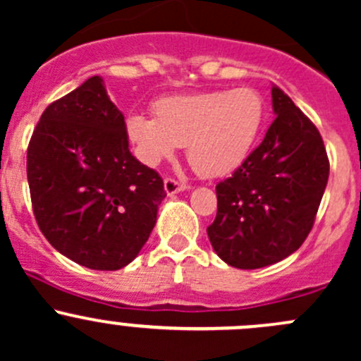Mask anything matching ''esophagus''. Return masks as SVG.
Listing matches in <instances>:
<instances>
[{
    "label": "esophagus",
    "instance_id": "obj_1",
    "mask_svg": "<svg viewBox=\"0 0 361 361\" xmlns=\"http://www.w3.org/2000/svg\"><path fill=\"white\" fill-rule=\"evenodd\" d=\"M164 190H166L167 195H174L178 194V192L187 190V185L180 183V181H176L174 178H166V180H164Z\"/></svg>",
    "mask_w": 361,
    "mask_h": 361
}]
</instances>
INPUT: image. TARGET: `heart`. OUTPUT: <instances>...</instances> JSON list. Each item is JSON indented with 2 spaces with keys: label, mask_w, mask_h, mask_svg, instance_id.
<instances>
[{
  "label": "heart",
  "mask_w": 361,
  "mask_h": 361,
  "mask_svg": "<svg viewBox=\"0 0 361 361\" xmlns=\"http://www.w3.org/2000/svg\"><path fill=\"white\" fill-rule=\"evenodd\" d=\"M155 118L130 113L127 137L147 166L187 147L190 166L202 176H224L248 157L265 120V101L253 87L162 97Z\"/></svg>",
  "instance_id": "heart-1"
}]
</instances>
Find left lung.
<instances>
[{
	"instance_id": "8db88e82",
	"label": "left lung",
	"mask_w": 361,
	"mask_h": 361,
	"mask_svg": "<svg viewBox=\"0 0 361 361\" xmlns=\"http://www.w3.org/2000/svg\"><path fill=\"white\" fill-rule=\"evenodd\" d=\"M274 122L231 178L216 185L218 211L207 238L238 269H260L290 257L305 241L329 181L322 134L279 87Z\"/></svg>"
}]
</instances>
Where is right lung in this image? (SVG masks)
Segmentation results:
<instances>
[{
  "mask_svg": "<svg viewBox=\"0 0 361 361\" xmlns=\"http://www.w3.org/2000/svg\"><path fill=\"white\" fill-rule=\"evenodd\" d=\"M32 211L47 241L94 271H118L150 238L164 181L129 152L101 76L47 106L27 148Z\"/></svg>",
  "mask_w": 361,
  "mask_h": 361,
  "instance_id": "obj_1",
  "label": "right lung"
}]
</instances>
